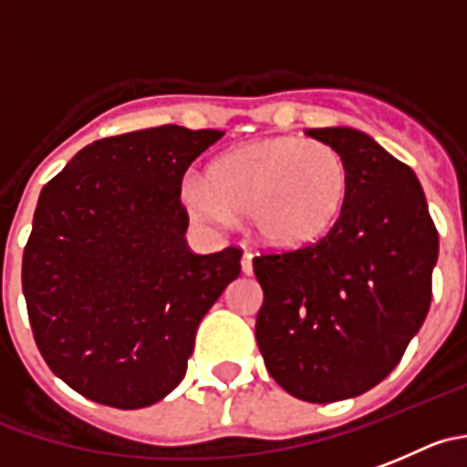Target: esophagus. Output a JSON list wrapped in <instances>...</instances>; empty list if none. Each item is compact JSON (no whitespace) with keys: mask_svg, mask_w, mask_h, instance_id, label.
<instances>
[{"mask_svg":"<svg viewBox=\"0 0 467 467\" xmlns=\"http://www.w3.org/2000/svg\"><path fill=\"white\" fill-rule=\"evenodd\" d=\"M242 272L246 274V276H251V274H254V254H251V251H244V255H242Z\"/></svg>","mask_w":467,"mask_h":467,"instance_id":"1","label":"esophagus"}]
</instances>
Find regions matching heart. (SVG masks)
I'll return each mask as SVG.
<instances>
[{"instance_id": "heart-1", "label": "heart", "mask_w": 467, "mask_h": 467, "mask_svg": "<svg viewBox=\"0 0 467 467\" xmlns=\"http://www.w3.org/2000/svg\"><path fill=\"white\" fill-rule=\"evenodd\" d=\"M191 219L225 228L246 213L274 248H306L337 228L350 198V168L337 147L299 135L246 142L213 161L209 177L182 180Z\"/></svg>"}]
</instances>
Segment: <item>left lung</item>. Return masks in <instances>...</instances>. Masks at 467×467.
Wrapping results in <instances>:
<instances>
[{"label":"left lung","instance_id":"obj_1","mask_svg":"<svg viewBox=\"0 0 467 467\" xmlns=\"http://www.w3.org/2000/svg\"><path fill=\"white\" fill-rule=\"evenodd\" d=\"M350 168V198L317 244L254 260L255 338L274 380L302 400L352 399L385 380L431 306L438 230L412 168L350 126L306 130Z\"/></svg>","mask_w":467,"mask_h":467}]
</instances>
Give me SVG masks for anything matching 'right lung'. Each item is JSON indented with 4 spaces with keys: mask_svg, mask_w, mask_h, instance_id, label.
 Returning <instances> with one entry per match:
<instances>
[{
    "mask_svg": "<svg viewBox=\"0 0 467 467\" xmlns=\"http://www.w3.org/2000/svg\"><path fill=\"white\" fill-rule=\"evenodd\" d=\"M223 130L156 126L78 151L38 195L23 293L43 359L96 403L135 410L186 376L204 313L242 251L186 246V168Z\"/></svg>",
    "mask_w": 467,
    "mask_h": 467,
    "instance_id": "right-lung-1",
    "label": "right lung"
}]
</instances>
